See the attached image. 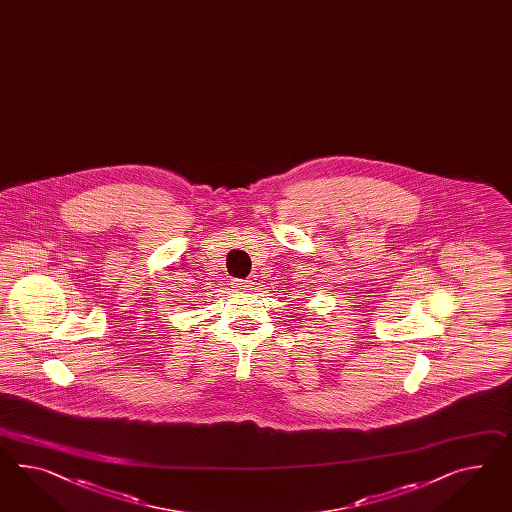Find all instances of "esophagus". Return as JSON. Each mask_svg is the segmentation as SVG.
I'll return each mask as SVG.
<instances>
[{"label":"esophagus","mask_w":512,"mask_h":512,"mask_svg":"<svg viewBox=\"0 0 512 512\" xmlns=\"http://www.w3.org/2000/svg\"><path fill=\"white\" fill-rule=\"evenodd\" d=\"M253 285H255V283H253L251 279H244V281L240 283V287H242L244 291H251V287H253Z\"/></svg>","instance_id":"1"}]
</instances>
